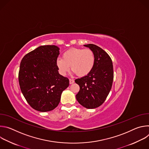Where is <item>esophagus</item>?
I'll return each mask as SVG.
<instances>
[{
    "instance_id": "obj_1",
    "label": "esophagus",
    "mask_w": 149,
    "mask_h": 149,
    "mask_svg": "<svg viewBox=\"0 0 149 149\" xmlns=\"http://www.w3.org/2000/svg\"><path fill=\"white\" fill-rule=\"evenodd\" d=\"M74 79H70V84H73V83H74Z\"/></svg>"
}]
</instances>
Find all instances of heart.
I'll return each instance as SVG.
<instances>
[{"instance_id":"1","label":"heart","mask_w":149,"mask_h":149,"mask_svg":"<svg viewBox=\"0 0 149 149\" xmlns=\"http://www.w3.org/2000/svg\"><path fill=\"white\" fill-rule=\"evenodd\" d=\"M95 57L94 52L90 49L72 48L62 54V58L56 60V65L62 75L70 71V66L74 73L82 77L88 75L95 64Z\"/></svg>"}]
</instances>
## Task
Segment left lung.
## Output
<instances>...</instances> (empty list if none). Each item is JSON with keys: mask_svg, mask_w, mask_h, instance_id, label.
Listing matches in <instances>:
<instances>
[{"mask_svg": "<svg viewBox=\"0 0 149 149\" xmlns=\"http://www.w3.org/2000/svg\"><path fill=\"white\" fill-rule=\"evenodd\" d=\"M84 46L94 52L95 61L94 68L88 75L75 80L80 88L76 98L85 108L93 109L104 102L111 89L113 66L110 56L100 47L94 44Z\"/></svg>", "mask_w": 149, "mask_h": 149, "instance_id": "8db88e82", "label": "left lung"}]
</instances>
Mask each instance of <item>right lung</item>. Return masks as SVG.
<instances>
[{
  "label": "right lung",
  "instance_id": "1",
  "mask_svg": "<svg viewBox=\"0 0 149 149\" xmlns=\"http://www.w3.org/2000/svg\"><path fill=\"white\" fill-rule=\"evenodd\" d=\"M59 48L42 45L29 52L21 61L19 72L20 88L31 107L47 112L58 105L69 79L60 75L56 65Z\"/></svg>",
  "mask_w": 149,
  "mask_h": 149
}]
</instances>
